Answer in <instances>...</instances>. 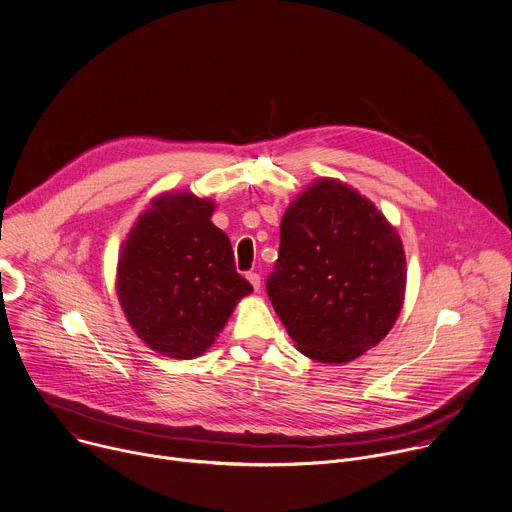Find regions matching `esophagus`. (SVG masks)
<instances>
[{
  "instance_id": "obj_1",
  "label": "esophagus",
  "mask_w": 512,
  "mask_h": 512,
  "mask_svg": "<svg viewBox=\"0 0 512 512\" xmlns=\"http://www.w3.org/2000/svg\"><path fill=\"white\" fill-rule=\"evenodd\" d=\"M248 280H250V285L254 287V291L258 293V289H260V274H256V272H248V276H246Z\"/></svg>"
}]
</instances>
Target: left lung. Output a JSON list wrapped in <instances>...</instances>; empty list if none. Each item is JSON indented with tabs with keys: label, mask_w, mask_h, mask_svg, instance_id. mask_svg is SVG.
<instances>
[{
	"label": "left lung",
	"mask_w": 512,
	"mask_h": 512,
	"mask_svg": "<svg viewBox=\"0 0 512 512\" xmlns=\"http://www.w3.org/2000/svg\"><path fill=\"white\" fill-rule=\"evenodd\" d=\"M405 289L403 240L358 189L321 177L287 207L266 293L301 354L360 358L399 319Z\"/></svg>",
	"instance_id": "8db88e82"
}]
</instances>
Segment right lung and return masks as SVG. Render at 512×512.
I'll return each mask as SVG.
<instances>
[{"label": "right lung", "mask_w": 512, "mask_h": 512, "mask_svg": "<svg viewBox=\"0 0 512 512\" xmlns=\"http://www.w3.org/2000/svg\"><path fill=\"white\" fill-rule=\"evenodd\" d=\"M215 201L191 191L156 195L120 246L116 293L142 342L160 356L207 352L252 285L236 272Z\"/></svg>", "instance_id": "1"}]
</instances>
